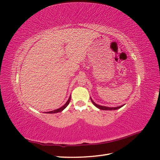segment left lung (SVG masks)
<instances>
[{
  "mask_svg": "<svg viewBox=\"0 0 160 160\" xmlns=\"http://www.w3.org/2000/svg\"><path fill=\"white\" fill-rule=\"evenodd\" d=\"M90 99H91V102L93 103V104L95 106V107H97V108H99V109H101V110H109V111H111V110H116V109H119V108H121L122 107H123V106L124 105H121V106H119V107H116V108H109V107H105V106H102V105H98V104L95 103L94 102V101H93V99H91V98H90Z\"/></svg>",
  "mask_w": 160,
  "mask_h": 160,
  "instance_id": "1",
  "label": "left lung"
}]
</instances>
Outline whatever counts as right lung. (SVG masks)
<instances>
[{"mask_svg":"<svg viewBox=\"0 0 160 160\" xmlns=\"http://www.w3.org/2000/svg\"><path fill=\"white\" fill-rule=\"evenodd\" d=\"M71 96L69 97V98L68 100H67L66 103H65L63 106H62L61 108H59V109H55V110L51 111H49V112H46V113H56L61 112V111H62V110H63L64 109H65V108H67V106L69 105V102H70V101H71Z\"/></svg>","mask_w":160,"mask_h":160,"instance_id":"1","label":"right lung"}]
</instances>
